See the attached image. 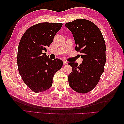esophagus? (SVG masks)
<instances>
[{
    "instance_id": "34e87169",
    "label": "esophagus",
    "mask_w": 124,
    "mask_h": 124,
    "mask_svg": "<svg viewBox=\"0 0 124 124\" xmlns=\"http://www.w3.org/2000/svg\"><path fill=\"white\" fill-rule=\"evenodd\" d=\"M63 63L64 65H66V64H68V63H67V61H64L63 62Z\"/></svg>"
}]
</instances>
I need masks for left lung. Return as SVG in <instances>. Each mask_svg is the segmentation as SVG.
<instances>
[{
  "label": "left lung",
  "instance_id": "left-lung-1",
  "mask_svg": "<svg viewBox=\"0 0 124 124\" xmlns=\"http://www.w3.org/2000/svg\"><path fill=\"white\" fill-rule=\"evenodd\" d=\"M74 38L76 51L81 53L82 63L70 62L72 72L68 76L70 87L79 93L91 91L104 72L106 44L99 28L87 20L78 18L65 24Z\"/></svg>",
  "mask_w": 124,
  "mask_h": 124
}]
</instances>
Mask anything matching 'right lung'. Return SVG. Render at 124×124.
<instances>
[{
	"instance_id": "obj_1",
	"label": "right lung",
	"mask_w": 124,
	"mask_h": 124,
	"mask_svg": "<svg viewBox=\"0 0 124 124\" xmlns=\"http://www.w3.org/2000/svg\"><path fill=\"white\" fill-rule=\"evenodd\" d=\"M62 23H38L23 34L18 45L17 63L22 80L35 93L45 91L52 85L54 74L62 68L60 59L51 60L46 47L53 41Z\"/></svg>"
}]
</instances>
